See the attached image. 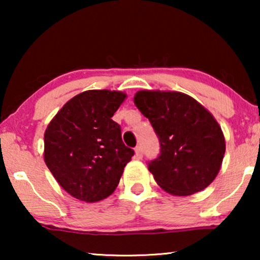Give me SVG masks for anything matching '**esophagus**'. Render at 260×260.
Here are the masks:
<instances>
[{
    "label": "esophagus",
    "instance_id": "1",
    "mask_svg": "<svg viewBox=\"0 0 260 260\" xmlns=\"http://www.w3.org/2000/svg\"><path fill=\"white\" fill-rule=\"evenodd\" d=\"M135 151H136V157H137V158H142V157H143V150H142L141 145H137V147L135 148Z\"/></svg>",
    "mask_w": 260,
    "mask_h": 260
}]
</instances>
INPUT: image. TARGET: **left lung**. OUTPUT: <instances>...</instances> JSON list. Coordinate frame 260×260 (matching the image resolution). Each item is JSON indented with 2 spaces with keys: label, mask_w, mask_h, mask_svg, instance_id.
I'll list each match as a JSON object with an SVG mask.
<instances>
[{
  "label": "left lung",
  "mask_w": 260,
  "mask_h": 260,
  "mask_svg": "<svg viewBox=\"0 0 260 260\" xmlns=\"http://www.w3.org/2000/svg\"><path fill=\"white\" fill-rule=\"evenodd\" d=\"M134 102L159 141V154L148 169L166 191L190 195L218 175L225 154L221 127L211 113L181 92L140 91Z\"/></svg>",
  "instance_id": "8db88e82"
}]
</instances>
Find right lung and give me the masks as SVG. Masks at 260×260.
<instances>
[{"label":"right lung","mask_w":260,"mask_h":260,"mask_svg":"<svg viewBox=\"0 0 260 260\" xmlns=\"http://www.w3.org/2000/svg\"><path fill=\"white\" fill-rule=\"evenodd\" d=\"M125 94L90 90L62 106L45 131V162L58 183L81 201L113 193L135 151L123 143L112 116Z\"/></svg>","instance_id":"obj_1"}]
</instances>
